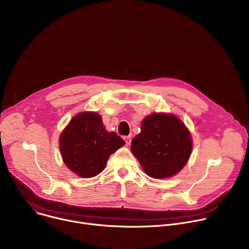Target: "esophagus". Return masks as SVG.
Segmentation results:
<instances>
[{
	"label": "esophagus",
	"mask_w": 249,
	"mask_h": 249,
	"mask_svg": "<svg viewBox=\"0 0 249 249\" xmlns=\"http://www.w3.org/2000/svg\"><path fill=\"white\" fill-rule=\"evenodd\" d=\"M124 140L126 142V145H130L131 144V136H125Z\"/></svg>",
	"instance_id": "esophagus-1"
}]
</instances>
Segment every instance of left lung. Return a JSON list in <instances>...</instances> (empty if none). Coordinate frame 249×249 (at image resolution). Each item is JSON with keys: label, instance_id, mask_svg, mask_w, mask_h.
Instances as JSON below:
<instances>
[{"label": "left lung", "instance_id": "1", "mask_svg": "<svg viewBox=\"0 0 249 249\" xmlns=\"http://www.w3.org/2000/svg\"><path fill=\"white\" fill-rule=\"evenodd\" d=\"M131 151L145 172L153 178L171 177L188 161L192 139L184 123L172 114L153 113L132 140Z\"/></svg>", "mask_w": 249, "mask_h": 249}]
</instances>
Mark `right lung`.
Wrapping results in <instances>:
<instances>
[{
    "instance_id": "1",
    "label": "right lung",
    "mask_w": 249,
    "mask_h": 249,
    "mask_svg": "<svg viewBox=\"0 0 249 249\" xmlns=\"http://www.w3.org/2000/svg\"><path fill=\"white\" fill-rule=\"evenodd\" d=\"M59 144L68 168L83 178H89L104 169L111 154L125 142L115 132L106 131L99 114L86 111L69 122Z\"/></svg>"
}]
</instances>
